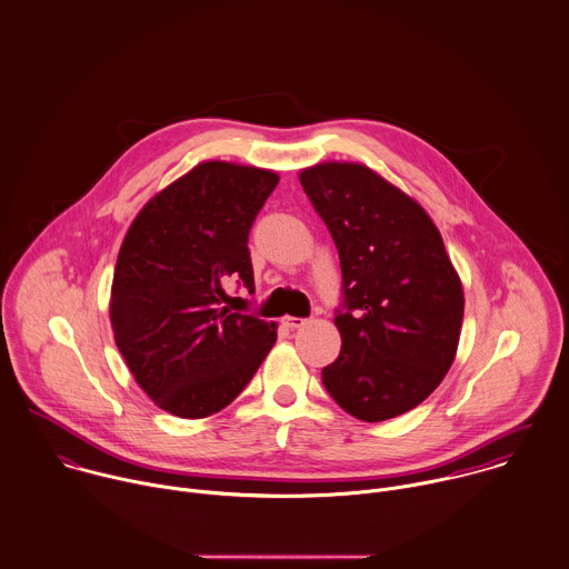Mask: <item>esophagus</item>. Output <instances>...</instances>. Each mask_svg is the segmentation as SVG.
I'll list each match as a JSON object with an SVG mask.
<instances>
[{
	"instance_id": "34e87169",
	"label": "esophagus",
	"mask_w": 569,
	"mask_h": 569,
	"mask_svg": "<svg viewBox=\"0 0 569 569\" xmlns=\"http://www.w3.org/2000/svg\"><path fill=\"white\" fill-rule=\"evenodd\" d=\"M283 326H286L288 330H297V328L306 326V319H299V317H286V319H283Z\"/></svg>"
}]
</instances>
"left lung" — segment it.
Returning a JSON list of instances; mask_svg holds the SVG:
<instances>
[{
    "label": "left lung",
    "mask_w": 569,
    "mask_h": 569,
    "mask_svg": "<svg viewBox=\"0 0 569 569\" xmlns=\"http://www.w3.org/2000/svg\"><path fill=\"white\" fill-rule=\"evenodd\" d=\"M299 181L339 250L341 352L321 370L330 397L379 423L423 403L461 337L463 286L430 214L363 163L326 161Z\"/></svg>",
    "instance_id": "left-lung-1"
}]
</instances>
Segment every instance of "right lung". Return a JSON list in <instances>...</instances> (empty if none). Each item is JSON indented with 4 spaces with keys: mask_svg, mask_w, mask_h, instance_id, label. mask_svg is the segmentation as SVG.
I'll return each mask as SVG.
<instances>
[{
    "mask_svg": "<svg viewBox=\"0 0 569 569\" xmlns=\"http://www.w3.org/2000/svg\"><path fill=\"white\" fill-rule=\"evenodd\" d=\"M277 183L272 170L201 161L123 237L110 290L114 343L139 388L174 417L223 410L277 341V323L223 306L228 281L254 290L248 234Z\"/></svg>",
    "mask_w": 569,
    "mask_h": 569,
    "instance_id": "right-lung-1",
    "label": "right lung"
}]
</instances>
